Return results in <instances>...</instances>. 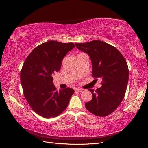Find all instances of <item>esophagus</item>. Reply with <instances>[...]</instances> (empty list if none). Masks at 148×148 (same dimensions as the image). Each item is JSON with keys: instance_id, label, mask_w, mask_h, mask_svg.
Here are the masks:
<instances>
[{"instance_id": "1", "label": "esophagus", "mask_w": 148, "mask_h": 148, "mask_svg": "<svg viewBox=\"0 0 148 148\" xmlns=\"http://www.w3.org/2000/svg\"><path fill=\"white\" fill-rule=\"evenodd\" d=\"M75 91H77V92H83V91H84V90H83V89H82V88H75Z\"/></svg>"}]
</instances>
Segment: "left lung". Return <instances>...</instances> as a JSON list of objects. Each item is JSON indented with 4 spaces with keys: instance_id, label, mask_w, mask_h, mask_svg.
<instances>
[{
    "instance_id": "left-lung-1",
    "label": "left lung",
    "mask_w": 148,
    "mask_h": 148,
    "mask_svg": "<svg viewBox=\"0 0 148 148\" xmlns=\"http://www.w3.org/2000/svg\"><path fill=\"white\" fill-rule=\"evenodd\" d=\"M75 45L90 56L92 76L102 79L101 87L88 90L93 97L85 106L96 116H106L113 112L124 99L129 75L127 62L116 48L102 41Z\"/></svg>"
}]
</instances>
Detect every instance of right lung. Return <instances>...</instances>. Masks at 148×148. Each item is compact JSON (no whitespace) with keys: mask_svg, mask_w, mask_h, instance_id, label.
Masks as SVG:
<instances>
[{"mask_svg":"<svg viewBox=\"0 0 148 148\" xmlns=\"http://www.w3.org/2000/svg\"><path fill=\"white\" fill-rule=\"evenodd\" d=\"M74 47L73 43L49 41L34 49L25 60L20 74L23 90L38 115L53 118L66 108L74 90L68 87L58 92L52 75L60 70L64 57Z\"/></svg>","mask_w":148,"mask_h":148,"instance_id":"add662e5","label":"right lung"}]
</instances>
